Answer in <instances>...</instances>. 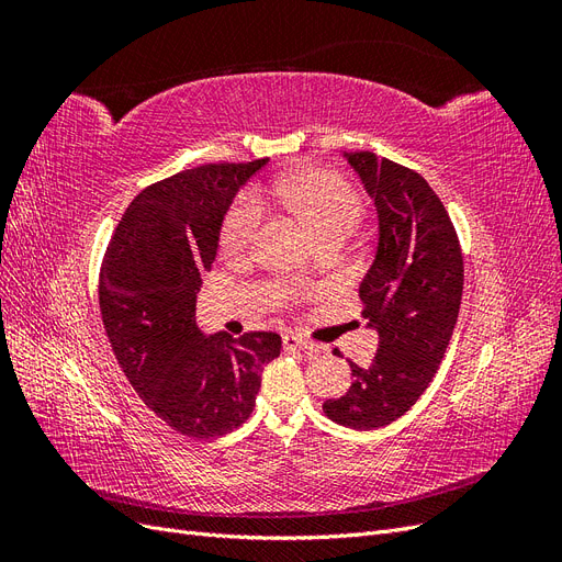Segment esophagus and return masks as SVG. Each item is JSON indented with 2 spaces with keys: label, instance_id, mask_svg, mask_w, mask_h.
<instances>
[{
  "label": "esophagus",
  "instance_id": "1",
  "mask_svg": "<svg viewBox=\"0 0 562 562\" xmlns=\"http://www.w3.org/2000/svg\"><path fill=\"white\" fill-rule=\"evenodd\" d=\"M281 339H283V349L285 351H314L316 349L312 342H307V339H302V337H297L293 333H285Z\"/></svg>",
  "mask_w": 562,
  "mask_h": 562
}]
</instances>
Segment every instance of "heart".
I'll use <instances>...</instances> for the list:
<instances>
[{
	"instance_id": "b5f03b06",
	"label": "heart",
	"mask_w": 562,
	"mask_h": 562,
	"mask_svg": "<svg viewBox=\"0 0 562 562\" xmlns=\"http://www.w3.org/2000/svg\"><path fill=\"white\" fill-rule=\"evenodd\" d=\"M281 194L302 223L314 229L318 239L330 232H353L363 215L359 194L342 178L326 171H307L283 180ZM260 199L244 194L227 213L223 232H220L223 250L229 255L248 250L260 229Z\"/></svg>"
}]
</instances>
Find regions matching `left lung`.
<instances>
[{
  "instance_id": "8db88e82",
  "label": "left lung",
  "mask_w": 562,
  "mask_h": 562,
  "mask_svg": "<svg viewBox=\"0 0 562 562\" xmlns=\"http://www.w3.org/2000/svg\"><path fill=\"white\" fill-rule=\"evenodd\" d=\"M378 211V248L359 285L366 328L378 335L372 363L349 361L353 384L323 403L356 431L405 415L443 361L464 288L462 250L443 201L411 168L372 151H345Z\"/></svg>"
}]
</instances>
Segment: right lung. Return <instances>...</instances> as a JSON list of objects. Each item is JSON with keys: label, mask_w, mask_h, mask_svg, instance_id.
Masks as SVG:
<instances>
[{"label": "right lung", "mask_w": 562, "mask_h": 562, "mask_svg": "<svg viewBox=\"0 0 562 562\" xmlns=\"http://www.w3.org/2000/svg\"><path fill=\"white\" fill-rule=\"evenodd\" d=\"M267 166L209 164L149 184L119 220L103 269L100 312L128 382L151 413L192 438L225 436L255 407L277 333L206 335L196 323L236 192Z\"/></svg>", "instance_id": "add662e5"}]
</instances>
